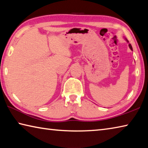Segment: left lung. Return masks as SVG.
Masks as SVG:
<instances>
[{
	"instance_id": "8db88e82",
	"label": "left lung",
	"mask_w": 148,
	"mask_h": 148,
	"mask_svg": "<svg viewBox=\"0 0 148 148\" xmlns=\"http://www.w3.org/2000/svg\"><path fill=\"white\" fill-rule=\"evenodd\" d=\"M127 40V42H129L128 40ZM129 46L130 48H131V50H132V46H131V44H129Z\"/></svg>"
}]
</instances>
